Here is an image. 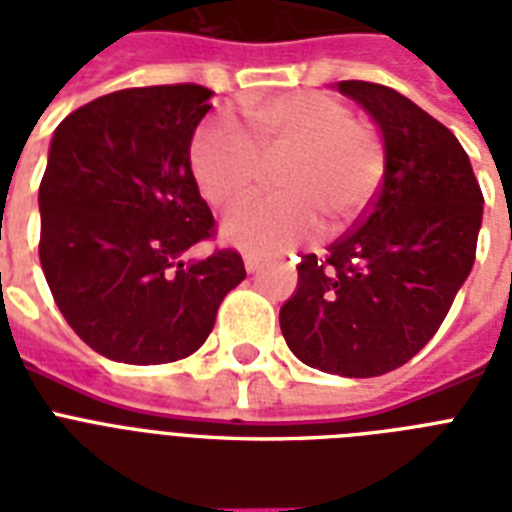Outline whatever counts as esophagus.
<instances>
[{"instance_id":"obj_1","label":"esophagus","mask_w":512,"mask_h":512,"mask_svg":"<svg viewBox=\"0 0 512 512\" xmlns=\"http://www.w3.org/2000/svg\"><path fill=\"white\" fill-rule=\"evenodd\" d=\"M260 265H263V257L257 255V252H244V268H247V273H255Z\"/></svg>"}]
</instances>
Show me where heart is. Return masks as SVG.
<instances>
[{
  "label": "heart",
  "instance_id": "1",
  "mask_svg": "<svg viewBox=\"0 0 512 512\" xmlns=\"http://www.w3.org/2000/svg\"><path fill=\"white\" fill-rule=\"evenodd\" d=\"M252 140L231 119L201 124L191 140V170L212 207L236 209L257 191L263 164L281 170V196L241 209L223 239L247 252H281L324 233L350 231L372 209L385 180V140L348 103L324 92H287L247 106Z\"/></svg>",
  "mask_w": 512,
  "mask_h": 512
}]
</instances>
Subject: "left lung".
<instances>
[{
	"label": "left lung",
	"mask_w": 512,
	"mask_h": 512,
	"mask_svg": "<svg viewBox=\"0 0 512 512\" xmlns=\"http://www.w3.org/2000/svg\"><path fill=\"white\" fill-rule=\"evenodd\" d=\"M385 140V180L327 260L305 255L279 324L303 364L377 377L438 332L476 260L484 196L460 140L401 92L337 82Z\"/></svg>",
	"instance_id": "8db88e82"
}]
</instances>
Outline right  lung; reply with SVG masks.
<instances>
[{
  "mask_svg": "<svg viewBox=\"0 0 512 512\" xmlns=\"http://www.w3.org/2000/svg\"><path fill=\"white\" fill-rule=\"evenodd\" d=\"M209 98L199 84L132 87L76 108L52 132L39 260L63 319L111 361L191 356L247 276L233 249L183 260L215 228L191 172Z\"/></svg>",
  "mask_w": 512,
  "mask_h": 512,
  "instance_id": "1",
  "label": "right lung"
}]
</instances>
